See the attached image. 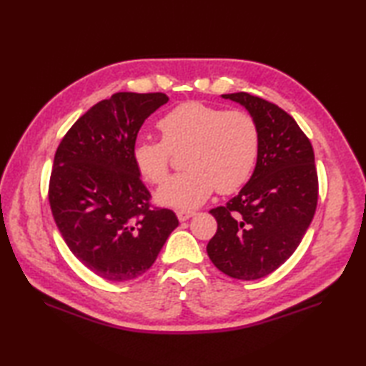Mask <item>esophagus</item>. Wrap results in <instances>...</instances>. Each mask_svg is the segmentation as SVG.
<instances>
[{
	"label": "esophagus",
	"mask_w": 366,
	"mask_h": 366,
	"mask_svg": "<svg viewBox=\"0 0 366 366\" xmlns=\"http://www.w3.org/2000/svg\"><path fill=\"white\" fill-rule=\"evenodd\" d=\"M176 215H177L179 222H187L189 219H192L193 215H195V212H193V211H177Z\"/></svg>",
	"instance_id": "1"
}]
</instances>
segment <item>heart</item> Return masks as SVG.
<instances>
[{
  "instance_id": "heart-1",
  "label": "heart",
  "mask_w": 366,
  "mask_h": 366,
  "mask_svg": "<svg viewBox=\"0 0 366 366\" xmlns=\"http://www.w3.org/2000/svg\"><path fill=\"white\" fill-rule=\"evenodd\" d=\"M157 127L162 142L139 138L132 147V160L144 181L164 182L170 152L189 146L188 171L162 185L155 193L159 204L189 211L204 204L215 190L236 192L250 179L259 130L248 113L190 100L168 112Z\"/></svg>"
}]
</instances>
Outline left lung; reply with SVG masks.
Here are the masks:
<instances>
[{
	"mask_svg": "<svg viewBox=\"0 0 366 366\" xmlns=\"http://www.w3.org/2000/svg\"><path fill=\"white\" fill-rule=\"evenodd\" d=\"M242 105L259 130L252 177L227 206L215 207L217 232L207 254L223 274L258 280L277 270L299 247L317 204L315 152L292 116L247 92L223 94Z\"/></svg>",
	"mask_w": 366,
	"mask_h": 366,
	"instance_id": "obj_1",
	"label": "left lung"
}]
</instances>
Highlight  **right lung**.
<instances>
[{"label": "right lung", "instance_id": "add662e5", "mask_svg": "<svg viewBox=\"0 0 366 366\" xmlns=\"http://www.w3.org/2000/svg\"><path fill=\"white\" fill-rule=\"evenodd\" d=\"M168 102L162 92H116L76 121L54 154L49 201L71 252L96 275L127 282L143 275L177 228L132 160L143 122Z\"/></svg>", "mask_w": 366, "mask_h": 366}]
</instances>
